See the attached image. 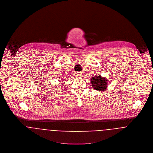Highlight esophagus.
<instances>
[{
  "label": "esophagus",
  "mask_w": 153,
  "mask_h": 153,
  "mask_svg": "<svg viewBox=\"0 0 153 153\" xmlns=\"http://www.w3.org/2000/svg\"><path fill=\"white\" fill-rule=\"evenodd\" d=\"M77 75H78V76L79 77V76H81V75H82V72H77Z\"/></svg>",
  "instance_id": "esophagus-1"
}]
</instances>
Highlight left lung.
Masks as SVG:
<instances>
[{
    "mask_svg": "<svg viewBox=\"0 0 153 153\" xmlns=\"http://www.w3.org/2000/svg\"><path fill=\"white\" fill-rule=\"evenodd\" d=\"M91 83L94 89L98 91H103L106 90L108 86V80L101 75H96L91 78Z\"/></svg>",
    "mask_w": 153,
    "mask_h": 153,
    "instance_id": "8db88e82",
    "label": "left lung"
}]
</instances>
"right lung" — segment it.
<instances>
[{"label":"right lung","instance_id":"right-lung-1","mask_svg":"<svg viewBox=\"0 0 153 153\" xmlns=\"http://www.w3.org/2000/svg\"><path fill=\"white\" fill-rule=\"evenodd\" d=\"M62 85H63V84H62Z\"/></svg>","mask_w":153,"mask_h":153}]
</instances>
